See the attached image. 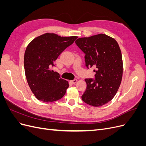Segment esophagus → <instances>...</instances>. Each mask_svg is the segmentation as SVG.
<instances>
[{"mask_svg": "<svg viewBox=\"0 0 146 146\" xmlns=\"http://www.w3.org/2000/svg\"><path fill=\"white\" fill-rule=\"evenodd\" d=\"M70 82H71V83L72 84H75V83H76L77 82V79H74V80L70 81Z\"/></svg>", "mask_w": 146, "mask_h": 146, "instance_id": "esophagus-1", "label": "esophagus"}]
</instances>
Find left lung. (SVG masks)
<instances>
[{"mask_svg": "<svg viewBox=\"0 0 146 146\" xmlns=\"http://www.w3.org/2000/svg\"><path fill=\"white\" fill-rule=\"evenodd\" d=\"M76 44L85 53V65L94 68L95 80L86 78L82 100L93 107L107 104L116 95L123 72L122 54L118 43L105 34L80 38Z\"/></svg>", "mask_w": 146, "mask_h": 146, "instance_id": "1", "label": "left lung"}]
</instances>
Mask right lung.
Listing matches in <instances>:
<instances>
[{
	"label": "right lung",
	"mask_w": 146,
	"mask_h": 146,
	"mask_svg": "<svg viewBox=\"0 0 146 146\" xmlns=\"http://www.w3.org/2000/svg\"><path fill=\"white\" fill-rule=\"evenodd\" d=\"M77 36L63 37L47 33L35 38L27 46L24 64L27 83L38 100L52 102L61 99L69 83L50 69L65 48L73 44Z\"/></svg>",
	"instance_id": "obj_1"
}]
</instances>
